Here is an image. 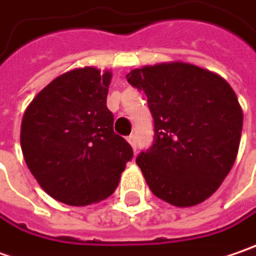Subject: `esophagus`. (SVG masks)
Instances as JSON below:
<instances>
[{
  "label": "esophagus",
  "mask_w": 256,
  "mask_h": 256,
  "mask_svg": "<svg viewBox=\"0 0 256 256\" xmlns=\"http://www.w3.org/2000/svg\"><path fill=\"white\" fill-rule=\"evenodd\" d=\"M128 142L130 143V146H132L133 149H136V136H134V134H130L128 138Z\"/></svg>",
  "instance_id": "obj_1"
}]
</instances>
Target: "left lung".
<instances>
[{
    "mask_svg": "<svg viewBox=\"0 0 256 256\" xmlns=\"http://www.w3.org/2000/svg\"><path fill=\"white\" fill-rule=\"evenodd\" d=\"M148 97L154 139L136 163L154 196L186 208L206 200L232 169L244 114L226 80L194 64L173 62L128 72Z\"/></svg>",
    "mask_w": 256,
    "mask_h": 256,
    "instance_id": "8db88e82",
    "label": "left lung"
}]
</instances>
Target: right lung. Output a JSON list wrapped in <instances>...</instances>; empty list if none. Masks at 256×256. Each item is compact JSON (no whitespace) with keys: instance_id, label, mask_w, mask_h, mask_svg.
<instances>
[{"instance_id":"obj_1","label":"right lung","mask_w":256,"mask_h":256,"mask_svg":"<svg viewBox=\"0 0 256 256\" xmlns=\"http://www.w3.org/2000/svg\"><path fill=\"white\" fill-rule=\"evenodd\" d=\"M112 72H67L46 86L21 122V150L38 184L66 205L100 202L116 190L133 150L107 108Z\"/></svg>"}]
</instances>
